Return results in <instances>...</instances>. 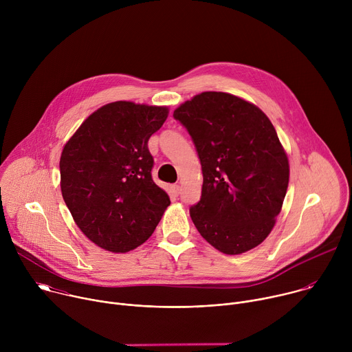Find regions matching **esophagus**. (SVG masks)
Instances as JSON below:
<instances>
[{
  "label": "esophagus",
  "mask_w": 352,
  "mask_h": 352,
  "mask_svg": "<svg viewBox=\"0 0 352 352\" xmlns=\"http://www.w3.org/2000/svg\"><path fill=\"white\" fill-rule=\"evenodd\" d=\"M171 192H173V195H174V196H178V195H179V192H181V186H179L178 184L171 185Z\"/></svg>",
  "instance_id": "esophagus-1"
}]
</instances>
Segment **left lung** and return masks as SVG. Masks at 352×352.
<instances>
[{
	"label": "left lung",
	"mask_w": 352,
	"mask_h": 352,
	"mask_svg": "<svg viewBox=\"0 0 352 352\" xmlns=\"http://www.w3.org/2000/svg\"><path fill=\"white\" fill-rule=\"evenodd\" d=\"M202 164V197L190 219L212 246L239 255L262 243L276 224L289 164L267 116L246 100L204 91L174 111Z\"/></svg>",
	"instance_id": "8db88e82"
}]
</instances>
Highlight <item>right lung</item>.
I'll return each instance as SVG.
<instances>
[{
  "label": "right lung",
  "instance_id": "add662e5",
  "mask_svg": "<svg viewBox=\"0 0 352 352\" xmlns=\"http://www.w3.org/2000/svg\"><path fill=\"white\" fill-rule=\"evenodd\" d=\"M168 107L114 102L90 114L65 143L61 192L76 226L97 246L125 254L153 234L170 197L152 178L147 142Z\"/></svg>",
  "mask_w": 352,
  "mask_h": 352
}]
</instances>
